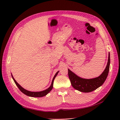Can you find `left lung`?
I'll use <instances>...</instances> for the list:
<instances>
[{
    "instance_id": "left-lung-1",
    "label": "left lung",
    "mask_w": 120,
    "mask_h": 120,
    "mask_svg": "<svg viewBox=\"0 0 120 120\" xmlns=\"http://www.w3.org/2000/svg\"><path fill=\"white\" fill-rule=\"evenodd\" d=\"M110 63V53L109 52L108 62L105 69L98 77L91 79H85L79 77L70 69H68V77L71 81V85L76 90L82 92H90L96 90L103 85L107 77Z\"/></svg>"
}]
</instances>
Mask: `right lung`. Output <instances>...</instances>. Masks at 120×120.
Returning <instances> with one entry per match:
<instances>
[{"label":"right lung","instance_id":"add662e5","mask_svg":"<svg viewBox=\"0 0 120 120\" xmlns=\"http://www.w3.org/2000/svg\"><path fill=\"white\" fill-rule=\"evenodd\" d=\"M59 72V71H58V72L56 73L55 76H53V79L52 81V83H51V85L49 87L47 88V89H46V90H44L42 91H39V92H33V91H30L26 90V89H25L24 88H22L21 85H19L17 81L15 80V79L13 77V76L12 74V73H11V76L13 79L14 82L15 83V84H16V85L17 86V87L19 88L20 91H21L24 94H25V95H26L28 96H30V97H34V98H41V97L46 95L48 93H49L51 91V90H52L53 88V81H54L55 78H56V76H57Z\"/></svg>","mask_w":120,"mask_h":120}]
</instances>
